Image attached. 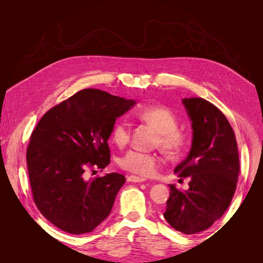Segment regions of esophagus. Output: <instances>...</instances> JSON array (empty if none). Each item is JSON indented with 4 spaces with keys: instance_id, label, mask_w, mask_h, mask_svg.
<instances>
[{
    "instance_id": "obj_1",
    "label": "esophagus",
    "mask_w": 263,
    "mask_h": 263,
    "mask_svg": "<svg viewBox=\"0 0 263 263\" xmlns=\"http://www.w3.org/2000/svg\"><path fill=\"white\" fill-rule=\"evenodd\" d=\"M127 181H129V182H144V181H146V179L140 178V177H136V176H129V177H127Z\"/></svg>"
}]
</instances>
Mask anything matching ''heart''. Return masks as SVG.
<instances>
[{
  "instance_id": "obj_1",
  "label": "heart",
  "mask_w": 263,
  "mask_h": 263,
  "mask_svg": "<svg viewBox=\"0 0 263 263\" xmlns=\"http://www.w3.org/2000/svg\"><path fill=\"white\" fill-rule=\"evenodd\" d=\"M137 116L158 130L157 145L169 155H178L186 144V134L178 127V117L165 106H149L140 109ZM130 125L126 121L117 122L112 130L113 141L118 147H124L130 139ZM160 164V159L155 154L139 150H129L119 160V165L126 171L150 178L154 177Z\"/></svg>"
}]
</instances>
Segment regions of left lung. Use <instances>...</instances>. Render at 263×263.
I'll return each mask as SVG.
<instances>
[{
  "label": "left lung",
  "mask_w": 263,
  "mask_h": 263,
  "mask_svg": "<svg viewBox=\"0 0 263 263\" xmlns=\"http://www.w3.org/2000/svg\"><path fill=\"white\" fill-rule=\"evenodd\" d=\"M182 102L192 121L193 140L189 156L174 173L189 178L190 187L181 191L169 185L163 217L178 232L193 235L210 228L226 212L240 165L235 133L226 116L201 98Z\"/></svg>",
  "instance_id": "left-lung-1"
}]
</instances>
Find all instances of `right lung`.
<instances>
[{
	"label": "right lung",
	"mask_w": 263,
	"mask_h": 263,
	"mask_svg": "<svg viewBox=\"0 0 263 263\" xmlns=\"http://www.w3.org/2000/svg\"><path fill=\"white\" fill-rule=\"evenodd\" d=\"M135 104L134 100L84 89L38 122L26 153L28 176L37 209L55 227L86 234L109 215L125 177L113 172L87 180L85 172L109 164L107 140L116 118Z\"/></svg>",
	"instance_id": "obj_1"
}]
</instances>
